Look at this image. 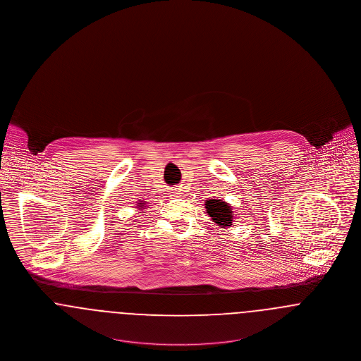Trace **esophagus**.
<instances>
[{
    "mask_svg": "<svg viewBox=\"0 0 361 361\" xmlns=\"http://www.w3.org/2000/svg\"><path fill=\"white\" fill-rule=\"evenodd\" d=\"M171 193H174V195H177V193H178V191H177V188H176V190H174V191L171 192Z\"/></svg>",
    "mask_w": 361,
    "mask_h": 361,
    "instance_id": "1",
    "label": "esophagus"
}]
</instances>
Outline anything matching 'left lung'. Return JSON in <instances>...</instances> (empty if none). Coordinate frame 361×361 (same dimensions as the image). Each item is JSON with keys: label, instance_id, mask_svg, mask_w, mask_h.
I'll return each mask as SVG.
<instances>
[{"label": "left lung", "instance_id": "8db88e82", "mask_svg": "<svg viewBox=\"0 0 361 361\" xmlns=\"http://www.w3.org/2000/svg\"><path fill=\"white\" fill-rule=\"evenodd\" d=\"M206 212L212 216V222L219 226L228 228L233 224L234 212L232 206L219 199H209L206 200Z\"/></svg>", "mask_w": 361, "mask_h": 361}]
</instances>
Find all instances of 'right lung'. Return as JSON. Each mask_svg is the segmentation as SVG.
Here are the masks:
<instances>
[{"label": "right lung", "instance_id": "obj_1", "mask_svg": "<svg viewBox=\"0 0 361 361\" xmlns=\"http://www.w3.org/2000/svg\"><path fill=\"white\" fill-rule=\"evenodd\" d=\"M142 204H143V203H142Z\"/></svg>", "mask_w": 361, "mask_h": 361}]
</instances>
